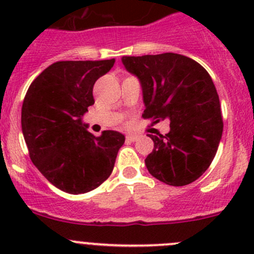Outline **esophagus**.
<instances>
[{"instance_id": "obj_1", "label": "esophagus", "mask_w": 254, "mask_h": 254, "mask_svg": "<svg viewBox=\"0 0 254 254\" xmlns=\"http://www.w3.org/2000/svg\"><path fill=\"white\" fill-rule=\"evenodd\" d=\"M127 139L129 140V141H136L137 140V135H131V134H129L127 136Z\"/></svg>"}]
</instances>
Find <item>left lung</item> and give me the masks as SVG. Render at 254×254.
I'll use <instances>...</instances> for the list:
<instances>
[{"instance_id": "left-lung-1", "label": "left lung", "mask_w": 254, "mask_h": 254, "mask_svg": "<svg viewBox=\"0 0 254 254\" xmlns=\"http://www.w3.org/2000/svg\"><path fill=\"white\" fill-rule=\"evenodd\" d=\"M139 79L145 111L153 123L170 120L166 135H148L153 150L145 165L151 176L173 187L196 181L209 168L222 135L216 88L207 71L181 54L123 56Z\"/></svg>"}]
</instances>
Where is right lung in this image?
Segmentation results:
<instances>
[{"label":"right lung","instance_id":"1","mask_svg":"<svg viewBox=\"0 0 254 254\" xmlns=\"http://www.w3.org/2000/svg\"><path fill=\"white\" fill-rule=\"evenodd\" d=\"M115 59L58 61L28 88L22 106V131L32 162L56 188L82 194L101 186L114 168L125 136L87 131L83 115L94 104L93 86Z\"/></svg>","mask_w":254,"mask_h":254}]
</instances>
